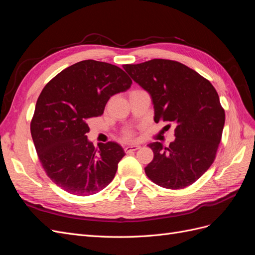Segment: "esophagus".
Wrapping results in <instances>:
<instances>
[{
  "instance_id": "34e87169",
  "label": "esophagus",
  "mask_w": 255,
  "mask_h": 255,
  "mask_svg": "<svg viewBox=\"0 0 255 255\" xmlns=\"http://www.w3.org/2000/svg\"><path fill=\"white\" fill-rule=\"evenodd\" d=\"M138 149H140V145H137V144H134V145H128V146H126L125 148V152L126 153H130V152H134Z\"/></svg>"
}]
</instances>
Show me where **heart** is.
I'll list each match as a JSON object with an SVG mask.
<instances>
[{
    "label": "heart",
    "instance_id": "b5f03b06",
    "mask_svg": "<svg viewBox=\"0 0 255 255\" xmlns=\"http://www.w3.org/2000/svg\"><path fill=\"white\" fill-rule=\"evenodd\" d=\"M134 137V134L132 130H128V132L125 133V138L126 139H132V138Z\"/></svg>",
    "mask_w": 255,
    "mask_h": 255
}]
</instances>
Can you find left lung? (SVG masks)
<instances>
[{"mask_svg":"<svg viewBox=\"0 0 255 255\" xmlns=\"http://www.w3.org/2000/svg\"><path fill=\"white\" fill-rule=\"evenodd\" d=\"M123 69L150 94L154 121L175 126V139L169 146L148 144L154 157L144 168L146 176L168 189L189 186L212 166L221 140L226 115L217 91L179 61L155 58Z\"/></svg>","mask_w":255,"mask_h":255,"instance_id":"8db88e82","label":"left lung"}]
</instances>
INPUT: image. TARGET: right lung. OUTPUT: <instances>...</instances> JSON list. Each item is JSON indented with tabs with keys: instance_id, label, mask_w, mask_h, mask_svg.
<instances>
[{
	"instance_id": "obj_1",
	"label": "right lung",
	"mask_w": 255,
	"mask_h": 255,
	"mask_svg": "<svg viewBox=\"0 0 255 255\" xmlns=\"http://www.w3.org/2000/svg\"><path fill=\"white\" fill-rule=\"evenodd\" d=\"M132 80L119 67L82 60L53 78L37 100L30 133L45 173L61 189L90 196L104 189L126 155L117 142L88 140L87 121L101 116L110 98Z\"/></svg>"
}]
</instances>
